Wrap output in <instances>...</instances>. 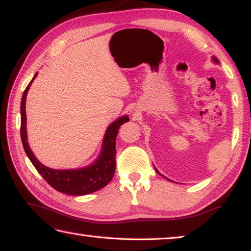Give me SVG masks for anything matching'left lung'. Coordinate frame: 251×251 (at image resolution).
I'll return each instance as SVG.
<instances>
[{"mask_svg":"<svg viewBox=\"0 0 251 251\" xmlns=\"http://www.w3.org/2000/svg\"><path fill=\"white\" fill-rule=\"evenodd\" d=\"M213 60L215 61V62H216V63H217V62H219V61H217V59H216V58H213ZM155 170H156V168H155ZM156 172H157V170H156ZM157 173H158V172H157Z\"/></svg>","mask_w":251,"mask_h":251,"instance_id":"obj_1","label":"left lung"}]
</instances>
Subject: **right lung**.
<instances>
[{
  "label": "right lung",
  "instance_id": "right-lung-1",
  "mask_svg": "<svg viewBox=\"0 0 251 251\" xmlns=\"http://www.w3.org/2000/svg\"><path fill=\"white\" fill-rule=\"evenodd\" d=\"M37 76V73L27 85L24 91L21 103V136L24 150L29 157L30 162L34 165L37 172L42 178L48 182L52 188L62 193H67L71 196H84L88 193H93L99 189L107 186L112 179L116 170V138L118 135L119 127L129 121L126 116L121 117L120 119L113 122L106 131L103 138L101 154L93 165L81 169L72 170H56L46 167L38 160L34 153L28 145L27 132H26V111L25 103L26 96L30 85Z\"/></svg>",
  "mask_w": 251,
  "mask_h": 251
}]
</instances>
